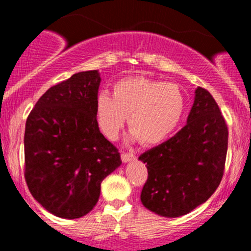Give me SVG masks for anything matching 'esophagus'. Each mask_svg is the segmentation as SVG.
I'll use <instances>...</instances> for the list:
<instances>
[{
  "label": "esophagus",
  "instance_id": "1",
  "mask_svg": "<svg viewBox=\"0 0 251 251\" xmlns=\"http://www.w3.org/2000/svg\"><path fill=\"white\" fill-rule=\"evenodd\" d=\"M136 159V155L133 153H123L121 154V160L124 163H128V161H132Z\"/></svg>",
  "mask_w": 251,
  "mask_h": 251
}]
</instances>
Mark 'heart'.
<instances>
[{
	"instance_id": "1",
	"label": "heart",
	"mask_w": 251,
	"mask_h": 251,
	"mask_svg": "<svg viewBox=\"0 0 251 251\" xmlns=\"http://www.w3.org/2000/svg\"><path fill=\"white\" fill-rule=\"evenodd\" d=\"M184 96L175 83L146 76L116 81L113 96L102 91L96 97V121L111 141L118 140L128 118L131 138L143 144L165 141L181 123Z\"/></svg>"
}]
</instances>
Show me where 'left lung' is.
Segmentation results:
<instances>
[{
    "mask_svg": "<svg viewBox=\"0 0 251 251\" xmlns=\"http://www.w3.org/2000/svg\"><path fill=\"white\" fill-rule=\"evenodd\" d=\"M227 146L228 128L219 105L198 87L186 126L138 158L148 170L142 204L160 216L178 217L205 203L224 176Z\"/></svg>",
    "mask_w": 251,
    "mask_h": 251,
    "instance_id": "1",
    "label": "left lung"
}]
</instances>
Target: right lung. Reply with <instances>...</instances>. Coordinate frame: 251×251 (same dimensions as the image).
Instances as JSON below:
<instances>
[{"mask_svg": "<svg viewBox=\"0 0 251 251\" xmlns=\"http://www.w3.org/2000/svg\"><path fill=\"white\" fill-rule=\"evenodd\" d=\"M98 70L74 74L48 88L25 125V181L30 193L62 219L85 216L103 179L121 165L120 153L96 121Z\"/></svg>", "mask_w": 251, "mask_h": 251, "instance_id": "add662e5", "label": "right lung"}]
</instances>
